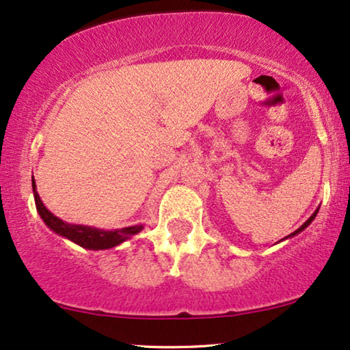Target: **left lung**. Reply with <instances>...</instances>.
Returning a JSON list of instances; mask_svg holds the SVG:
<instances>
[{
    "label": "left lung",
    "instance_id": "obj_1",
    "mask_svg": "<svg viewBox=\"0 0 350 350\" xmlns=\"http://www.w3.org/2000/svg\"><path fill=\"white\" fill-rule=\"evenodd\" d=\"M318 210H320V208H317V210H315V213H313V215H312V216H310V218H308V219H307V221H305V223H304V224H302V226H300V228H299V229H297V231H294V232H293V234H289V236H287V237H293V236H295V234H299V232H302V231H304V229H305V228H307V226H308V224H310V223H312V221H313V219H315V216H317V213H318ZM287 237H286V239H287Z\"/></svg>",
    "mask_w": 350,
    "mask_h": 350
}]
</instances>
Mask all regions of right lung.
Listing matches in <instances>:
<instances>
[{"mask_svg": "<svg viewBox=\"0 0 350 350\" xmlns=\"http://www.w3.org/2000/svg\"><path fill=\"white\" fill-rule=\"evenodd\" d=\"M32 187H33L35 205H37L40 218L45 221V224L51 229L53 232L59 234V236L76 242L77 245L83 247V249H90V250L113 249V247L122 244L124 241H127V239L135 236L137 232H140L144 229L142 224H135V226L122 228V229H113V231L82 226V224H69L53 215L50 210H46V206L43 205L42 200H40L37 189H35L37 187V185H35V180L32 183Z\"/></svg>", "mask_w": 350, "mask_h": 350, "instance_id": "add662e5", "label": "right lung"}]
</instances>
